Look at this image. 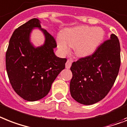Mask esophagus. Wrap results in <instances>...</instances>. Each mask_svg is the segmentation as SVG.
<instances>
[{"label":"esophagus","mask_w":127,"mask_h":127,"mask_svg":"<svg viewBox=\"0 0 127 127\" xmlns=\"http://www.w3.org/2000/svg\"><path fill=\"white\" fill-rule=\"evenodd\" d=\"M72 65V61L70 60H68L66 63V68H70Z\"/></svg>","instance_id":"34e87169"}]
</instances>
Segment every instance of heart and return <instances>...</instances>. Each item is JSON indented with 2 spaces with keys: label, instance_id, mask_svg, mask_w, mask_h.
<instances>
[{
  "label": "heart",
  "instance_id": "1",
  "mask_svg": "<svg viewBox=\"0 0 127 127\" xmlns=\"http://www.w3.org/2000/svg\"><path fill=\"white\" fill-rule=\"evenodd\" d=\"M62 36L57 38V46L62 53H68L70 46L74 47L77 56L85 57L93 53L100 46L105 32L98 27L78 26L65 29Z\"/></svg>",
  "mask_w": 127,
  "mask_h": 127
}]
</instances>
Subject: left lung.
Segmentation results:
<instances>
[{
    "mask_svg": "<svg viewBox=\"0 0 127 127\" xmlns=\"http://www.w3.org/2000/svg\"><path fill=\"white\" fill-rule=\"evenodd\" d=\"M120 51L119 40L112 34L93 54L72 64L70 91L75 100L91 105L107 95L119 73Z\"/></svg>",
    "mask_w": 127,
    "mask_h": 127,
    "instance_id": "left-lung-1",
    "label": "left lung"
}]
</instances>
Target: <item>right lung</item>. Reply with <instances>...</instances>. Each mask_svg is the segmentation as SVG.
<instances>
[{
	"mask_svg": "<svg viewBox=\"0 0 127 127\" xmlns=\"http://www.w3.org/2000/svg\"><path fill=\"white\" fill-rule=\"evenodd\" d=\"M40 23L38 19L34 18L15 29L6 54L7 74L13 90L31 102L47 95L67 61L55 55L56 42ZM36 28L42 31L45 38L44 44L37 47L30 40L32 32Z\"/></svg>",
	"mask_w": 127,
	"mask_h": 127,
	"instance_id": "add662e5",
	"label": "right lung"
}]
</instances>
